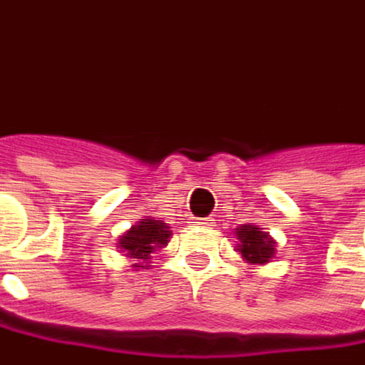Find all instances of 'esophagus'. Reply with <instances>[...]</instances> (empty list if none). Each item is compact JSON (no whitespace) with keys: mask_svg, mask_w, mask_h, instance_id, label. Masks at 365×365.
Here are the masks:
<instances>
[{"mask_svg":"<svg viewBox=\"0 0 365 365\" xmlns=\"http://www.w3.org/2000/svg\"><path fill=\"white\" fill-rule=\"evenodd\" d=\"M212 221H215V219H210V217H206V219H196V221H194V223H196V225L210 227V225H212Z\"/></svg>","mask_w":365,"mask_h":365,"instance_id":"esophagus-1","label":"esophagus"}]
</instances>
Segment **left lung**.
Instances as JSON below:
<instances>
[{
    "label": "left lung",
    "instance_id": "1",
    "mask_svg": "<svg viewBox=\"0 0 365 365\" xmlns=\"http://www.w3.org/2000/svg\"><path fill=\"white\" fill-rule=\"evenodd\" d=\"M235 252L242 254L247 264H267L277 254V242L258 225L247 223L235 229Z\"/></svg>",
    "mask_w": 365,
    "mask_h": 365
}]
</instances>
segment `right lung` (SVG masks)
<instances>
[{"instance_id": "add662e5", "label": "right lung", "mask_w": 365, "mask_h": 365, "mask_svg": "<svg viewBox=\"0 0 365 365\" xmlns=\"http://www.w3.org/2000/svg\"><path fill=\"white\" fill-rule=\"evenodd\" d=\"M171 235L173 231L167 223L157 221L155 217H144L119 235L115 247L125 258L134 260V270H140L150 267L153 254L167 246Z\"/></svg>"}]
</instances>
